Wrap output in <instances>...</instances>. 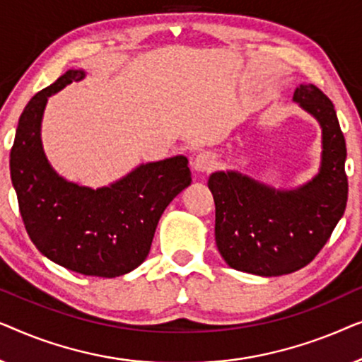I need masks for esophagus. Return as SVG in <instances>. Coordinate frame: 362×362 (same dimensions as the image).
Wrapping results in <instances>:
<instances>
[{
    "instance_id": "1",
    "label": "esophagus",
    "mask_w": 362,
    "mask_h": 362,
    "mask_svg": "<svg viewBox=\"0 0 362 362\" xmlns=\"http://www.w3.org/2000/svg\"><path fill=\"white\" fill-rule=\"evenodd\" d=\"M192 168L197 173H209L216 168V156L209 151H202L192 158Z\"/></svg>"
}]
</instances>
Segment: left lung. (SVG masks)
Here are the masks:
<instances>
[{
    "instance_id": "8db88e82",
    "label": "left lung",
    "mask_w": 362,
    "mask_h": 362,
    "mask_svg": "<svg viewBox=\"0 0 362 362\" xmlns=\"http://www.w3.org/2000/svg\"><path fill=\"white\" fill-rule=\"evenodd\" d=\"M295 102L323 128L318 176L293 191H275L235 171L211 175L216 244L232 269L276 276L303 269L318 255L344 214L346 141L333 102L313 83L295 90Z\"/></svg>"
}]
</instances>
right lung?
I'll return each mask as SVG.
<instances>
[{
	"label": "right lung",
	"instance_id": "add662e5",
	"mask_svg": "<svg viewBox=\"0 0 362 362\" xmlns=\"http://www.w3.org/2000/svg\"><path fill=\"white\" fill-rule=\"evenodd\" d=\"M83 76L67 71L29 100L19 117L9 170L36 249L77 274L113 279L146 259L163 211L189 186L191 171L185 156H175L141 165L100 189L62 180L42 151L41 118L47 97Z\"/></svg>",
	"mask_w": 362,
	"mask_h": 362
}]
</instances>
